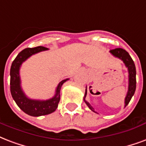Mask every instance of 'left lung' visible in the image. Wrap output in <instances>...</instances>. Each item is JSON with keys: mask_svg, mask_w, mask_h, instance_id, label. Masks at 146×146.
Returning a JSON list of instances; mask_svg holds the SVG:
<instances>
[{"mask_svg": "<svg viewBox=\"0 0 146 146\" xmlns=\"http://www.w3.org/2000/svg\"><path fill=\"white\" fill-rule=\"evenodd\" d=\"M110 53H112L114 56L120 59L123 61V63H125V66L127 67L128 72H129V86H128V92L126 94V96L125 98V107L129 104L130 100L134 95L136 88V70H135V66L134 63V61L132 60V57L130 56L127 51L123 50L122 48H116L114 50H111ZM87 94V90H86L85 96L83 98V100L86 103V104L88 106V107L90 108L93 112L96 113L93 106L88 103L86 100V96Z\"/></svg>", "mask_w": 146, "mask_h": 146, "instance_id": "1", "label": "left lung"}]
</instances>
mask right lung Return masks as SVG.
<instances>
[{
  "label": "right lung",
  "mask_w": 146,
  "mask_h": 146,
  "mask_svg": "<svg viewBox=\"0 0 146 146\" xmlns=\"http://www.w3.org/2000/svg\"><path fill=\"white\" fill-rule=\"evenodd\" d=\"M48 48L44 46H36L34 48H26L18 53L11 64V93L12 97L20 109L24 113L31 116H40L48 115L53 113L58 106L60 100L61 86L69 79L63 80L56 89L55 95L53 98L47 100H31L25 95L21 86L20 68L23 62L35 53L41 51L47 50Z\"/></svg>",
  "instance_id": "right-lung-1"
}]
</instances>
